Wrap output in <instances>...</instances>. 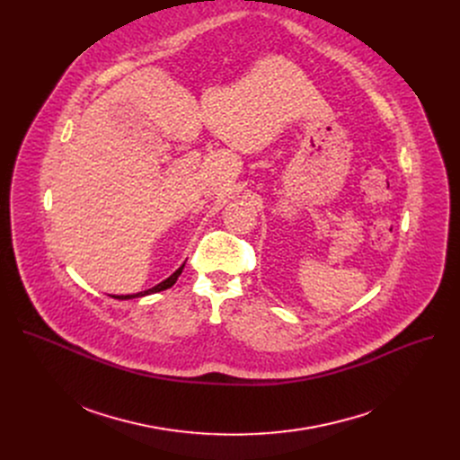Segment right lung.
<instances>
[{"instance_id":"obj_1","label":"right lung","mask_w":460,"mask_h":460,"mask_svg":"<svg viewBox=\"0 0 460 460\" xmlns=\"http://www.w3.org/2000/svg\"><path fill=\"white\" fill-rule=\"evenodd\" d=\"M183 266L185 264H181L169 279H165L164 282H160L158 286H155V288H151V289H146V291H142V293H137V295H116V296H112V298H118V300H130V298H138V296H146V295H153V293H158V291H165V289H169V288H172L174 286V282L178 280V277L181 275V271H183Z\"/></svg>"}]
</instances>
